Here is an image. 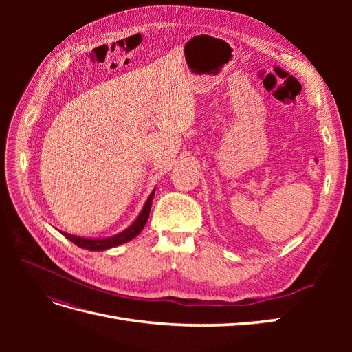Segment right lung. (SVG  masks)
Wrapping results in <instances>:
<instances>
[{"label": "right lung", "instance_id": "right-lung-1", "mask_svg": "<svg viewBox=\"0 0 352 352\" xmlns=\"http://www.w3.org/2000/svg\"><path fill=\"white\" fill-rule=\"evenodd\" d=\"M154 192H155V190H153L151 195L148 197L145 206L141 211V214L138 216V219L132 223V225L127 229H124L123 232L117 233V235H114V236L104 238V239H91V238L74 236V235H70V233H66V232H61V233L69 241H72L74 245H78V247L89 250V251H104V250L117 247V245H122L124 242H129L131 239H133L135 236L140 235L141 230L145 226V223L148 221V217H150V211H151V202H153V198H154Z\"/></svg>", "mask_w": 352, "mask_h": 352}]
</instances>
